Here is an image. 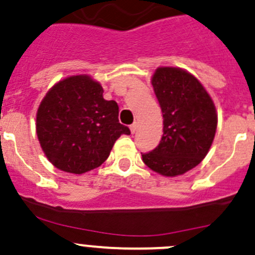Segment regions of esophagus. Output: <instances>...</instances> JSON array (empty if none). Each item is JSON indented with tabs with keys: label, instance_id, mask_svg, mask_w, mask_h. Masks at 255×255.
<instances>
[{
	"label": "esophagus",
	"instance_id": "obj_1",
	"mask_svg": "<svg viewBox=\"0 0 255 255\" xmlns=\"http://www.w3.org/2000/svg\"><path fill=\"white\" fill-rule=\"evenodd\" d=\"M130 131H131V133H135L136 131H137V124H136V123H135V124L131 125V127H130Z\"/></svg>",
	"mask_w": 255,
	"mask_h": 255
}]
</instances>
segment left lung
<instances>
[{"label": "left lung", "mask_w": 255, "mask_h": 255, "mask_svg": "<svg viewBox=\"0 0 255 255\" xmlns=\"http://www.w3.org/2000/svg\"><path fill=\"white\" fill-rule=\"evenodd\" d=\"M151 84L162 110L163 135L142 161L158 175L176 177L210 151L218 124L216 105L202 83L182 68L158 67Z\"/></svg>", "instance_id": "1"}]
</instances>
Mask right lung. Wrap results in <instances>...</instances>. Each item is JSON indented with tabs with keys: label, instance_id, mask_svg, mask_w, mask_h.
I'll return each mask as SVG.
<instances>
[{
	"label": "right lung",
	"instance_id": "add662e5",
	"mask_svg": "<svg viewBox=\"0 0 255 255\" xmlns=\"http://www.w3.org/2000/svg\"><path fill=\"white\" fill-rule=\"evenodd\" d=\"M102 84L88 74L55 83L42 99L36 131L45 157L64 172L82 175L99 167L120 135L130 130L119 123V107L105 100Z\"/></svg>",
	"mask_w": 255,
	"mask_h": 255
}]
</instances>
